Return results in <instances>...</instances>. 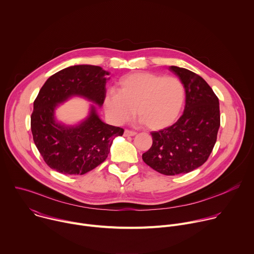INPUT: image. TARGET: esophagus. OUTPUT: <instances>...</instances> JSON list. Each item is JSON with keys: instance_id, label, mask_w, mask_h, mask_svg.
<instances>
[{"instance_id": "esophagus-1", "label": "esophagus", "mask_w": 254, "mask_h": 254, "mask_svg": "<svg viewBox=\"0 0 254 254\" xmlns=\"http://www.w3.org/2000/svg\"><path fill=\"white\" fill-rule=\"evenodd\" d=\"M136 132L135 131H133V130H129V129H126L125 130V136H132V135H134Z\"/></svg>"}]
</instances>
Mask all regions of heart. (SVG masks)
Returning a JSON list of instances; mask_svg holds the SVG:
<instances>
[{"label":"heart","mask_w":254,"mask_h":254,"mask_svg":"<svg viewBox=\"0 0 254 254\" xmlns=\"http://www.w3.org/2000/svg\"><path fill=\"white\" fill-rule=\"evenodd\" d=\"M185 98V86L179 78L139 72L124 77L119 91H107L104 106L107 116L117 124L129 120L135 110L148 128L162 129L177 121Z\"/></svg>","instance_id":"1"}]
</instances>
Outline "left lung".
Listing matches in <instances>:
<instances>
[{
    "label": "left lung",
    "mask_w": 254,
    "mask_h": 254,
    "mask_svg": "<svg viewBox=\"0 0 254 254\" xmlns=\"http://www.w3.org/2000/svg\"><path fill=\"white\" fill-rule=\"evenodd\" d=\"M170 70L186 90L184 113L171 127L152 131L153 144L142 160L155 171L174 176L189 173L209 158L220 127L219 99L194 72L177 66Z\"/></svg>",
    "instance_id": "obj_1"
}]
</instances>
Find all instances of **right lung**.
I'll return each instance as SVG.
<instances>
[{
  "instance_id": "obj_1",
  "label": "right lung",
  "mask_w": 254,
  "mask_h": 254,
  "mask_svg": "<svg viewBox=\"0 0 254 254\" xmlns=\"http://www.w3.org/2000/svg\"><path fill=\"white\" fill-rule=\"evenodd\" d=\"M107 71L94 65H74L50 76L34 100L31 130L44 162L65 175H83L103 163L116 136L124 128L104 124L91 105L81 124L67 127L56 122L59 103L71 96H82L98 106L104 101Z\"/></svg>"
}]
</instances>
